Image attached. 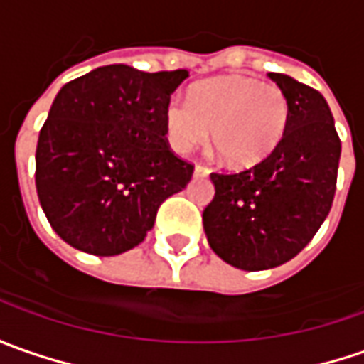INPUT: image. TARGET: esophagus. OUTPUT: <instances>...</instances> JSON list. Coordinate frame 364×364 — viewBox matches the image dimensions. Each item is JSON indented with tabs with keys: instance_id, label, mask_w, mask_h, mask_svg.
Masks as SVG:
<instances>
[{
	"instance_id": "1",
	"label": "esophagus",
	"mask_w": 364,
	"mask_h": 364,
	"mask_svg": "<svg viewBox=\"0 0 364 364\" xmlns=\"http://www.w3.org/2000/svg\"><path fill=\"white\" fill-rule=\"evenodd\" d=\"M193 175L195 177H207V175H209V169H207L205 165H195Z\"/></svg>"
}]
</instances>
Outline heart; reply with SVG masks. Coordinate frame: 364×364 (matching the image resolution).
<instances>
[{"label":"heart","instance_id":"heart-1","mask_svg":"<svg viewBox=\"0 0 364 364\" xmlns=\"http://www.w3.org/2000/svg\"><path fill=\"white\" fill-rule=\"evenodd\" d=\"M290 122V102L272 82L223 76L173 96L163 108L165 136L175 153H191L209 143L233 169H250L280 146ZM216 131L213 132V129Z\"/></svg>","mask_w":364,"mask_h":364}]
</instances>
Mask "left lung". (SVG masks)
<instances>
[{
  "instance_id": "1",
  "label": "left lung",
  "mask_w": 364,
  "mask_h": 364,
  "mask_svg": "<svg viewBox=\"0 0 364 364\" xmlns=\"http://www.w3.org/2000/svg\"><path fill=\"white\" fill-rule=\"evenodd\" d=\"M268 76L290 102L286 136L252 169L211 173L215 195L203 211L211 250L245 272L282 266L306 247L331 211L341 159L324 96L292 76Z\"/></svg>"
}]
</instances>
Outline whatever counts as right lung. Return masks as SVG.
<instances>
[{
    "instance_id": "add662e5",
    "label": "right lung",
    "mask_w": 364,
    "mask_h": 364,
    "mask_svg": "<svg viewBox=\"0 0 364 364\" xmlns=\"http://www.w3.org/2000/svg\"><path fill=\"white\" fill-rule=\"evenodd\" d=\"M187 70L100 66L58 92L36 149V189L52 230L92 256H117L153 230L193 165L165 139L163 108Z\"/></svg>"
}]
</instances>
